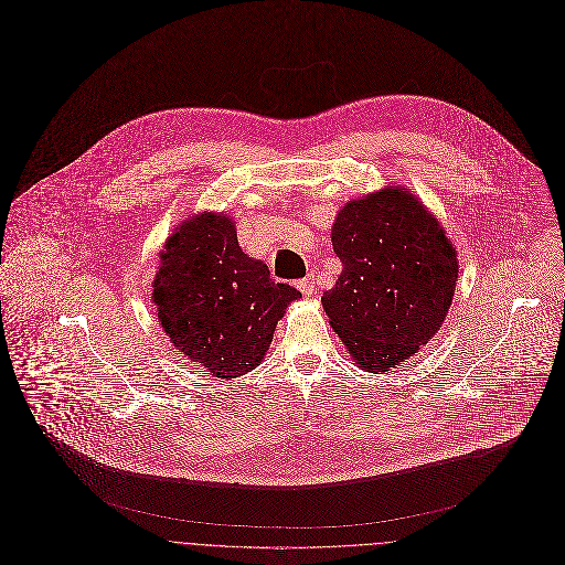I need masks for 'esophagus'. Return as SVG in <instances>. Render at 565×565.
<instances>
[{
    "mask_svg": "<svg viewBox=\"0 0 565 565\" xmlns=\"http://www.w3.org/2000/svg\"><path fill=\"white\" fill-rule=\"evenodd\" d=\"M298 289L302 291L305 298H311V296L316 294V280H313V278H302V280L298 282Z\"/></svg>",
    "mask_w": 565,
    "mask_h": 565,
    "instance_id": "34e87169",
    "label": "esophagus"
}]
</instances>
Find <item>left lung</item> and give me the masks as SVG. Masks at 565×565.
<instances>
[{"instance_id":"obj_1","label":"left lung","mask_w":565,"mask_h":565,"mask_svg":"<svg viewBox=\"0 0 565 565\" xmlns=\"http://www.w3.org/2000/svg\"><path fill=\"white\" fill-rule=\"evenodd\" d=\"M341 274L322 296L332 330L367 372H390L446 320L457 249L426 206L401 186L350 200L332 224Z\"/></svg>"}]
</instances>
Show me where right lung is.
Here are the masks:
<instances>
[{
  "label": "right lung",
  "mask_w": 565,
  "mask_h": 565,
  "mask_svg": "<svg viewBox=\"0 0 565 565\" xmlns=\"http://www.w3.org/2000/svg\"><path fill=\"white\" fill-rule=\"evenodd\" d=\"M302 298L249 258L231 217L200 213L164 242L152 300L169 341L217 379L254 370L289 302Z\"/></svg>",
  "instance_id": "right-lung-1"
}]
</instances>
